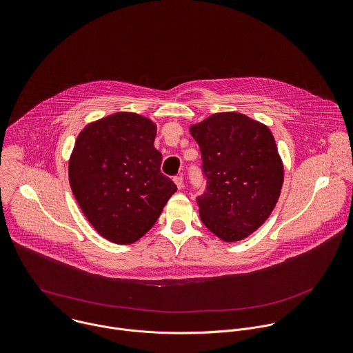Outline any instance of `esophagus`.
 <instances>
[{"mask_svg": "<svg viewBox=\"0 0 353 353\" xmlns=\"http://www.w3.org/2000/svg\"><path fill=\"white\" fill-rule=\"evenodd\" d=\"M173 181H174L176 187H177L179 190H181V188H183V184H184V181H183V176H176V177L173 179Z\"/></svg>", "mask_w": 353, "mask_h": 353, "instance_id": "1", "label": "esophagus"}]
</instances>
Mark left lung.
<instances>
[{
  "instance_id": "obj_1",
  "label": "left lung",
  "mask_w": 353,
  "mask_h": 353,
  "mask_svg": "<svg viewBox=\"0 0 353 353\" xmlns=\"http://www.w3.org/2000/svg\"><path fill=\"white\" fill-rule=\"evenodd\" d=\"M206 192L198 198L205 226L226 243L254 233L276 208L283 163L269 127L236 112L215 113L192 124Z\"/></svg>"
}]
</instances>
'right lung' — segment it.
I'll return each mask as SVG.
<instances>
[{
  "label": "right lung",
  "mask_w": 353,
  "mask_h": 353,
  "mask_svg": "<svg viewBox=\"0 0 353 353\" xmlns=\"http://www.w3.org/2000/svg\"><path fill=\"white\" fill-rule=\"evenodd\" d=\"M157 124L119 112L87 124L68 162L72 192L88 222L106 240L132 244L144 236L177 191L161 173Z\"/></svg>",
  "instance_id": "right-lung-1"
}]
</instances>
